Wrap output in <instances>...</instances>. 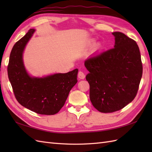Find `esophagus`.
I'll list each match as a JSON object with an SVG mask.
<instances>
[{"label":"esophagus","mask_w":152,"mask_h":152,"mask_svg":"<svg viewBox=\"0 0 152 152\" xmlns=\"http://www.w3.org/2000/svg\"><path fill=\"white\" fill-rule=\"evenodd\" d=\"M78 78H79L80 79H82V80L84 79L85 77H86L84 73H83V72H82V71H79L78 74Z\"/></svg>","instance_id":"obj_1"}]
</instances>
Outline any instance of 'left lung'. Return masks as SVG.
<instances>
[{
    "label": "left lung",
    "instance_id": "1",
    "mask_svg": "<svg viewBox=\"0 0 152 152\" xmlns=\"http://www.w3.org/2000/svg\"><path fill=\"white\" fill-rule=\"evenodd\" d=\"M114 48L85 61L89 72V97L101 112L124 108L136 96L142 76V63L136 42L120 32H114Z\"/></svg>",
    "mask_w": 152,
    "mask_h": 152
}]
</instances>
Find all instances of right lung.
<instances>
[{
  "label": "right lung",
  "instance_id": "obj_1",
  "mask_svg": "<svg viewBox=\"0 0 152 152\" xmlns=\"http://www.w3.org/2000/svg\"><path fill=\"white\" fill-rule=\"evenodd\" d=\"M34 31L31 28L13 47L8 65V78L19 104L37 114L53 115L64 106L71 89L78 82V70L44 78L28 75L23 61V52Z\"/></svg>",
  "mask_w": 152,
  "mask_h": 152
}]
</instances>
